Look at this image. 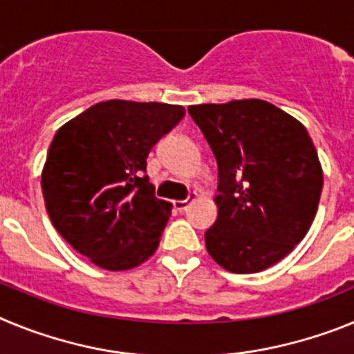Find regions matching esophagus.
I'll return each instance as SVG.
<instances>
[{
  "instance_id": "esophagus-1",
  "label": "esophagus",
  "mask_w": 354,
  "mask_h": 354,
  "mask_svg": "<svg viewBox=\"0 0 354 354\" xmlns=\"http://www.w3.org/2000/svg\"><path fill=\"white\" fill-rule=\"evenodd\" d=\"M195 198H196V192H192L189 195H187L186 200H175V202H174L175 209H177V211H180V212L186 211V209L189 207V204H192Z\"/></svg>"
}]
</instances>
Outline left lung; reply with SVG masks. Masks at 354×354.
I'll return each instance as SVG.
<instances>
[{"instance_id":"8db88e82","label":"left lung","mask_w":354,"mask_h":354,"mask_svg":"<svg viewBox=\"0 0 354 354\" xmlns=\"http://www.w3.org/2000/svg\"><path fill=\"white\" fill-rule=\"evenodd\" d=\"M218 162V220L205 246L221 268L259 273L306 236L323 192L317 150L305 127L271 102L189 106Z\"/></svg>"}]
</instances>
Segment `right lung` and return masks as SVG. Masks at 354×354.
<instances>
[{
	"label": "right lung",
	"mask_w": 354,
	"mask_h": 354,
	"mask_svg": "<svg viewBox=\"0 0 354 354\" xmlns=\"http://www.w3.org/2000/svg\"><path fill=\"white\" fill-rule=\"evenodd\" d=\"M183 106L106 101L58 129L42 171L53 225L72 248L108 271L156 252L171 204L147 175L152 147L184 117Z\"/></svg>",
	"instance_id": "1"
}]
</instances>
